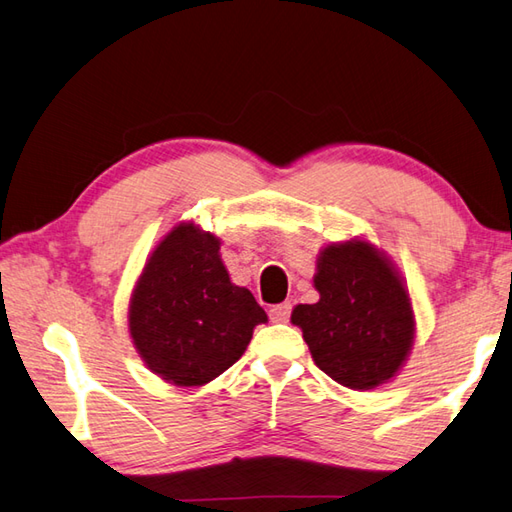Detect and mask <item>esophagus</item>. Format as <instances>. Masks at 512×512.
Returning a JSON list of instances; mask_svg holds the SVG:
<instances>
[{
	"label": "esophagus",
	"mask_w": 512,
	"mask_h": 512,
	"mask_svg": "<svg viewBox=\"0 0 512 512\" xmlns=\"http://www.w3.org/2000/svg\"><path fill=\"white\" fill-rule=\"evenodd\" d=\"M290 306L288 302H284V304H277V306H273L268 310V315H270V322H275V324H284V322H288V317H290Z\"/></svg>",
	"instance_id": "esophagus-1"
}]
</instances>
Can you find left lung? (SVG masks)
Here are the masks:
<instances>
[{
	"mask_svg": "<svg viewBox=\"0 0 512 512\" xmlns=\"http://www.w3.org/2000/svg\"><path fill=\"white\" fill-rule=\"evenodd\" d=\"M317 304L293 308L313 362L337 384L370 390L397 375L415 342L402 275L366 239L328 244L313 277Z\"/></svg>",
	"mask_w": 512,
	"mask_h": 512,
	"instance_id": "left-lung-1",
	"label": "left lung"
}]
</instances>
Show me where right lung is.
I'll return each instance as SVG.
<instances>
[{"label":"right lung","mask_w":512,"mask_h":512,"mask_svg":"<svg viewBox=\"0 0 512 512\" xmlns=\"http://www.w3.org/2000/svg\"><path fill=\"white\" fill-rule=\"evenodd\" d=\"M219 239L177 224L146 259L130 295L128 330L139 357L175 386H204L233 366L266 324L248 288L230 282Z\"/></svg>","instance_id":"1"}]
</instances>
